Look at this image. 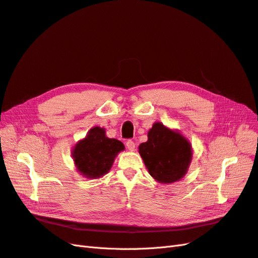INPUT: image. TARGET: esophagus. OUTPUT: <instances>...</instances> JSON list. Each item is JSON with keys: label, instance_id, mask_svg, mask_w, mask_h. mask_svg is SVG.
I'll use <instances>...</instances> for the list:
<instances>
[{"label": "esophagus", "instance_id": "1", "mask_svg": "<svg viewBox=\"0 0 258 258\" xmlns=\"http://www.w3.org/2000/svg\"><path fill=\"white\" fill-rule=\"evenodd\" d=\"M126 146L129 151H135L136 150V144L132 140H127L126 141Z\"/></svg>", "mask_w": 258, "mask_h": 258}]
</instances>
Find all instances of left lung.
I'll list each match as a JSON object with an SVG mask.
<instances>
[{
	"label": "left lung",
	"mask_w": 258,
	"mask_h": 258,
	"mask_svg": "<svg viewBox=\"0 0 258 258\" xmlns=\"http://www.w3.org/2000/svg\"><path fill=\"white\" fill-rule=\"evenodd\" d=\"M147 142L140 144L139 153L150 174L160 183L181 179L191 161V146L178 132L155 122L148 131Z\"/></svg>",
	"instance_id": "left-lung-1"
}]
</instances>
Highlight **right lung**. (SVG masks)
<instances>
[{
    "label": "right lung",
    "instance_id": "add662e5",
    "mask_svg": "<svg viewBox=\"0 0 258 258\" xmlns=\"http://www.w3.org/2000/svg\"><path fill=\"white\" fill-rule=\"evenodd\" d=\"M123 150L124 146L120 141L108 139L104 129L95 127L76 144L73 158L80 173L88 178H98L108 172L116 155Z\"/></svg>",
    "mask_w": 258,
    "mask_h": 258
}]
</instances>
